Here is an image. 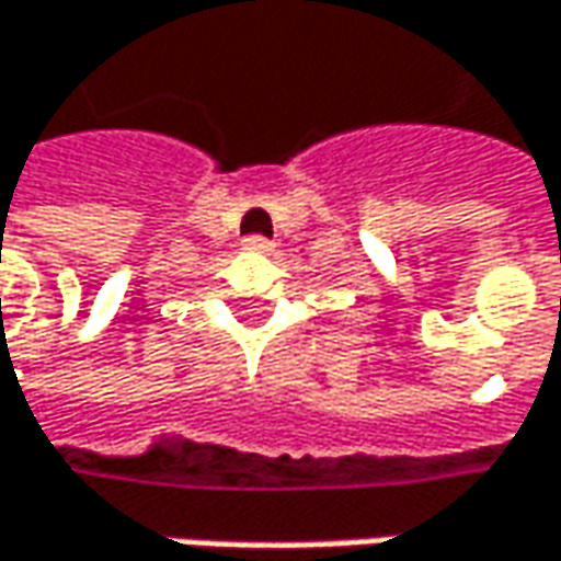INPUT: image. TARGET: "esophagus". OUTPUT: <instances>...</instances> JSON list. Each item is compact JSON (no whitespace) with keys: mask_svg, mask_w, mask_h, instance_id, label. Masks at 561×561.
I'll return each mask as SVG.
<instances>
[{"mask_svg":"<svg viewBox=\"0 0 561 561\" xmlns=\"http://www.w3.org/2000/svg\"><path fill=\"white\" fill-rule=\"evenodd\" d=\"M243 250H250V253H270L273 250V240H266L263 233H250V237H243Z\"/></svg>","mask_w":561,"mask_h":561,"instance_id":"34e87169","label":"esophagus"}]
</instances>
